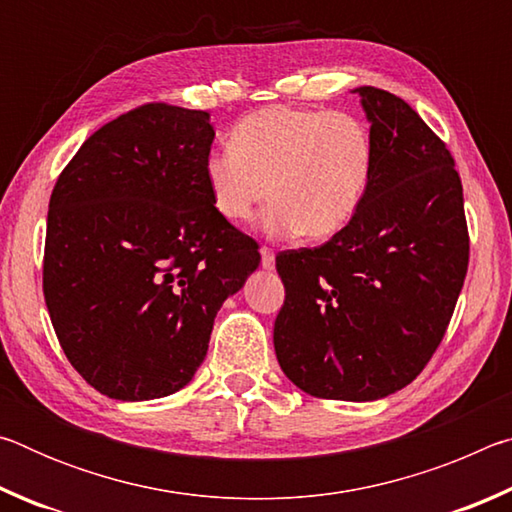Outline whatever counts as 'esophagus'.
<instances>
[{
    "label": "esophagus",
    "instance_id": "obj_1",
    "mask_svg": "<svg viewBox=\"0 0 512 512\" xmlns=\"http://www.w3.org/2000/svg\"><path fill=\"white\" fill-rule=\"evenodd\" d=\"M259 253H262V268H266V271H273V266H275V253H273V250L262 246V250H259Z\"/></svg>",
    "mask_w": 512,
    "mask_h": 512
}]
</instances>
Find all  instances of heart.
I'll list each match as a JSON object with an SVG mask.
<instances>
[{"label": "heart", "mask_w": 512, "mask_h": 512, "mask_svg": "<svg viewBox=\"0 0 512 512\" xmlns=\"http://www.w3.org/2000/svg\"><path fill=\"white\" fill-rule=\"evenodd\" d=\"M377 164L366 121L343 110L268 106L241 117L230 146L207 153L203 173L214 212L246 223L268 194V235H339L368 196Z\"/></svg>", "instance_id": "1"}]
</instances>
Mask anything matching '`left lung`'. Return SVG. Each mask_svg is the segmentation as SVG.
<instances>
[{"instance_id": "8db88e82", "label": "left lung", "mask_w": 512, "mask_h": 512, "mask_svg": "<svg viewBox=\"0 0 512 512\" xmlns=\"http://www.w3.org/2000/svg\"><path fill=\"white\" fill-rule=\"evenodd\" d=\"M354 92L375 140V176L339 235L275 257L287 298L273 345L300 391L372 402L411 384L443 341L470 237L445 142L395 94Z\"/></svg>"}]
</instances>
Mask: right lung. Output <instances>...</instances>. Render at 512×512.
Returning a JSON list of instances; mask_svg holds the SVG:
<instances>
[{
	"mask_svg": "<svg viewBox=\"0 0 512 512\" xmlns=\"http://www.w3.org/2000/svg\"><path fill=\"white\" fill-rule=\"evenodd\" d=\"M210 112L146 103L108 121L51 192L42 291L65 357L121 402L192 381L216 311L259 266L214 212Z\"/></svg>",
	"mask_w": 512,
	"mask_h": 512,
	"instance_id": "obj_1",
	"label": "right lung"
}]
</instances>
